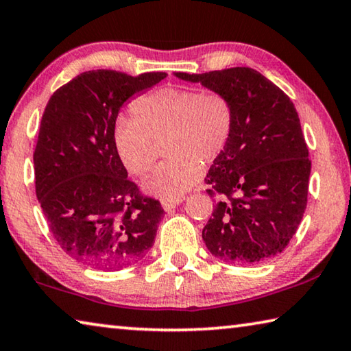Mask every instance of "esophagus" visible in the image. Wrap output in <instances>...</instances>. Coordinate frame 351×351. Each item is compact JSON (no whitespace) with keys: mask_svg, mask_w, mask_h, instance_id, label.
Instances as JSON below:
<instances>
[{"mask_svg":"<svg viewBox=\"0 0 351 351\" xmlns=\"http://www.w3.org/2000/svg\"><path fill=\"white\" fill-rule=\"evenodd\" d=\"M182 203V198H178V199H165L162 201V209L165 212H171L173 209H176L178 206Z\"/></svg>","mask_w":351,"mask_h":351,"instance_id":"obj_1","label":"esophagus"}]
</instances>
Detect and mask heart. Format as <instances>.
I'll return each instance as SVG.
<instances>
[{
  "label": "heart",
  "instance_id": "obj_1",
  "mask_svg": "<svg viewBox=\"0 0 351 351\" xmlns=\"http://www.w3.org/2000/svg\"><path fill=\"white\" fill-rule=\"evenodd\" d=\"M136 119L119 117L112 127V145L130 173L145 175L153 162V141L165 136L170 156L153 170L144 190L162 199H178L203 176V162H212L232 134L234 111L221 93L167 86L136 99Z\"/></svg>",
  "mask_w": 351,
  "mask_h": 351
}]
</instances>
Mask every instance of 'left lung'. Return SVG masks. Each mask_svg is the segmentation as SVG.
Returning a JSON list of instances; mask_svg holds the SVG:
<instances>
[{"mask_svg":"<svg viewBox=\"0 0 351 351\" xmlns=\"http://www.w3.org/2000/svg\"><path fill=\"white\" fill-rule=\"evenodd\" d=\"M173 75L224 94L234 111L230 139L204 180L217 197L203 229L206 247L234 265L272 258L306 209L311 161L294 104L252 68Z\"/></svg>","mask_w":351,"mask_h":351,"instance_id":"1","label":"left lung"}]
</instances>
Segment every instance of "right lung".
I'll return each mask as SVG.
<instances>
[{"label":"right lung","instance_id":"add662e5","mask_svg":"<svg viewBox=\"0 0 351 351\" xmlns=\"http://www.w3.org/2000/svg\"><path fill=\"white\" fill-rule=\"evenodd\" d=\"M165 77L86 71L52 94L41 117L35 192L58 246L91 268H127L154 243L164 210L128 180L111 133L123 104Z\"/></svg>","mask_w":351,"mask_h":351}]
</instances>
